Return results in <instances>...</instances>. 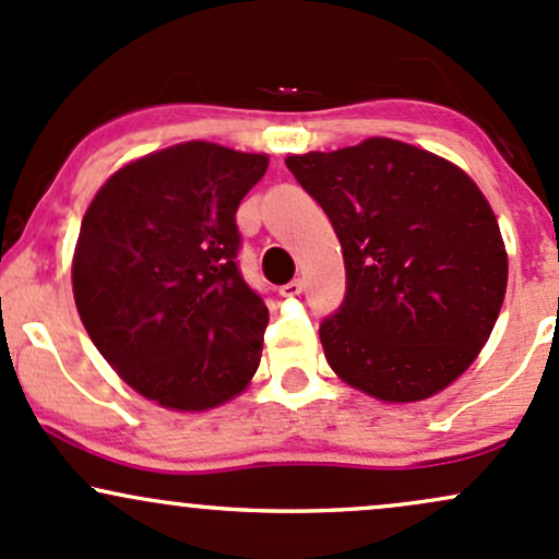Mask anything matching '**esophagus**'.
Returning a JSON list of instances; mask_svg holds the SVG:
<instances>
[{
	"label": "esophagus",
	"mask_w": 559,
	"mask_h": 559,
	"mask_svg": "<svg viewBox=\"0 0 559 559\" xmlns=\"http://www.w3.org/2000/svg\"><path fill=\"white\" fill-rule=\"evenodd\" d=\"M302 289H305L302 278H294L286 286H281V297H297V294H302Z\"/></svg>",
	"instance_id": "esophagus-1"
}]
</instances>
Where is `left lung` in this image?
<instances>
[{
    "label": "left lung",
    "instance_id": "obj_1",
    "mask_svg": "<svg viewBox=\"0 0 559 559\" xmlns=\"http://www.w3.org/2000/svg\"><path fill=\"white\" fill-rule=\"evenodd\" d=\"M334 225L347 294L321 323L331 371L384 403L438 395L486 347L507 247L483 190L449 158L392 138L286 156Z\"/></svg>",
    "mask_w": 559,
    "mask_h": 559
}]
</instances>
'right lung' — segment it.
Here are the masks:
<instances>
[{
    "instance_id": "obj_1",
    "label": "right lung",
    "mask_w": 559,
    "mask_h": 559,
    "mask_svg": "<svg viewBox=\"0 0 559 559\" xmlns=\"http://www.w3.org/2000/svg\"><path fill=\"white\" fill-rule=\"evenodd\" d=\"M265 153L206 140L116 169L84 212L73 299L110 369L145 401L210 411L249 388L267 308L236 267V210Z\"/></svg>"
}]
</instances>
